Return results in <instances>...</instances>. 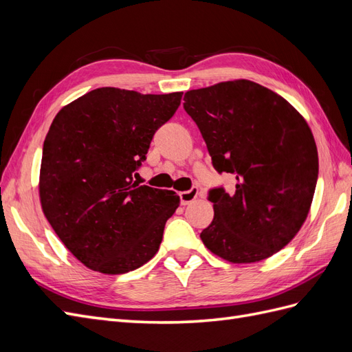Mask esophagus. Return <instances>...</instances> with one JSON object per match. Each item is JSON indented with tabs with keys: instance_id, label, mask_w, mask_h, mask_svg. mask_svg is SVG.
I'll use <instances>...</instances> for the list:
<instances>
[{
	"instance_id": "1",
	"label": "esophagus",
	"mask_w": 352,
	"mask_h": 352,
	"mask_svg": "<svg viewBox=\"0 0 352 352\" xmlns=\"http://www.w3.org/2000/svg\"><path fill=\"white\" fill-rule=\"evenodd\" d=\"M198 197V188H190L189 190H184V192H180V202H182L184 206L190 204V202H194Z\"/></svg>"
}]
</instances>
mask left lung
Returning a JSON list of instances; mask_svg holds the SVG:
<instances>
[{"label": "left lung", "mask_w": 352, "mask_h": 352, "mask_svg": "<svg viewBox=\"0 0 352 352\" xmlns=\"http://www.w3.org/2000/svg\"><path fill=\"white\" fill-rule=\"evenodd\" d=\"M217 172L236 175L235 194L212 189L214 219L201 232L220 258L248 264L289 243L310 211L318 175L313 132L280 95L247 79L185 94Z\"/></svg>", "instance_id": "8db88e82"}]
</instances>
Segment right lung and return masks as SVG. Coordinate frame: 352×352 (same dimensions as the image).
<instances>
[{
    "label": "right lung",
    "instance_id": "right-lung-1",
    "mask_svg": "<svg viewBox=\"0 0 352 352\" xmlns=\"http://www.w3.org/2000/svg\"><path fill=\"white\" fill-rule=\"evenodd\" d=\"M184 92L98 88L65 105L42 148V211L66 248L104 274L141 267L157 254L180 204L173 190L136 184L160 126Z\"/></svg>",
    "mask_w": 352,
    "mask_h": 352
}]
</instances>
